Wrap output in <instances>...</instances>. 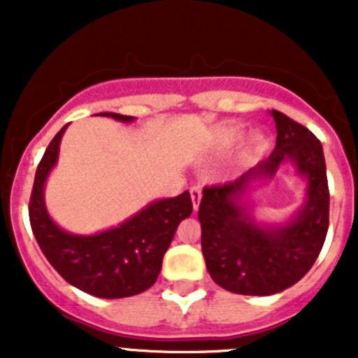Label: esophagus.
<instances>
[{
  "label": "esophagus",
  "mask_w": 358,
  "mask_h": 358,
  "mask_svg": "<svg viewBox=\"0 0 358 358\" xmlns=\"http://www.w3.org/2000/svg\"><path fill=\"white\" fill-rule=\"evenodd\" d=\"M189 197H192V202H194V210H197L199 204H201V197H202V188L201 186H192L189 188Z\"/></svg>",
  "instance_id": "1"
}]
</instances>
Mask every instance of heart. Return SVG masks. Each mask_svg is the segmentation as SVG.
Here are the masks:
<instances>
[{
  "label": "heart",
  "mask_w": 358,
  "mask_h": 358,
  "mask_svg": "<svg viewBox=\"0 0 358 358\" xmlns=\"http://www.w3.org/2000/svg\"><path fill=\"white\" fill-rule=\"evenodd\" d=\"M217 141L218 145H222L224 148L236 147V145H240L243 141V134L240 131H236V129L222 127L217 131ZM267 145H268V140L265 138V136L255 134L249 138L245 152H248L249 157H256V156H260L262 152H265Z\"/></svg>",
  "instance_id": "1"
}]
</instances>
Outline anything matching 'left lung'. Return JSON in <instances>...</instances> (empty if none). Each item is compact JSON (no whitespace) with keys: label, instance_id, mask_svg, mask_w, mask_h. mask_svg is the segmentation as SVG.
Returning <instances> with one entry per match:
<instances>
[{"label":"left lung","instance_id":"8db88e82","mask_svg":"<svg viewBox=\"0 0 358 358\" xmlns=\"http://www.w3.org/2000/svg\"><path fill=\"white\" fill-rule=\"evenodd\" d=\"M276 147L238 179L202 189V255L217 285L245 296H271L308 273L327 238L330 192L321 141L301 123L273 109ZM289 160L307 179V199L285 227H262L241 202L256 178H272Z\"/></svg>","mask_w":358,"mask_h":358}]
</instances>
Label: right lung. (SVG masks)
Segmentation results:
<instances>
[{"mask_svg":"<svg viewBox=\"0 0 358 358\" xmlns=\"http://www.w3.org/2000/svg\"><path fill=\"white\" fill-rule=\"evenodd\" d=\"M118 122L132 116L100 113ZM68 125L57 132L37 166L31 188L30 226L41 251L69 285L106 299L129 297L150 289L159 276L161 264L177 226L194 210L188 192L150 202L118 227L96 235H71L50 218L44 206V182L55 166L59 145Z\"/></svg>","mask_w":358,"mask_h":358,"instance_id":"right-lung-1","label":"right lung"}]
</instances>
